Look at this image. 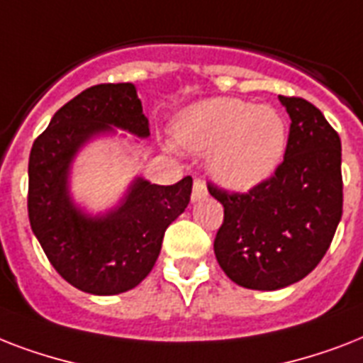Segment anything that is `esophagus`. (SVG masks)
Wrapping results in <instances>:
<instances>
[{
  "mask_svg": "<svg viewBox=\"0 0 363 363\" xmlns=\"http://www.w3.org/2000/svg\"><path fill=\"white\" fill-rule=\"evenodd\" d=\"M207 198V186L201 179H194V190H192V201Z\"/></svg>",
  "mask_w": 363,
  "mask_h": 363,
  "instance_id": "34e87169",
  "label": "esophagus"
}]
</instances>
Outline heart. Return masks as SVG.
<instances>
[{"label": "heart", "instance_id": "b5f03b06", "mask_svg": "<svg viewBox=\"0 0 363 363\" xmlns=\"http://www.w3.org/2000/svg\"><path fill=\"white\" fill-rule=\"evenodd\" d=\"M175 135L196 152L211 150L209 167L230 188H252L275 171L286 145V128L273 107L238 98H215L188 107Z\"/></svg>", "mask_w": 363, "mask_h": 363}]
</instances>
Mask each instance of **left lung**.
<instances>
[{"instance_id":"1","label":"left lung","mask_w":363,"mask_h":363,"mask_svg":"<svg viewBox=\"0 0 363 363\" xmlns=\"http://www.w3.org/2000/svg\"><path fill=\"white\" fill-rule=\"evenodd\" d=\"M279 99L292 122L275 173L248 192L207 182L211 196L224 205L216 259L233 282L250 290H279L309 275L343 216L337 131L307 99Z\"/></svg>"}]
</instances>
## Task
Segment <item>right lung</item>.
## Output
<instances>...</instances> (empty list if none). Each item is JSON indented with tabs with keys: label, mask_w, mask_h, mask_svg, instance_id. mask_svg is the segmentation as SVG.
Wrapping results in <instances>:
<instances>
[{
	"label": "right lung",
	"mask_w": 363,
	"mask_h": 363,
	"mask_svg": "<svg viewBox=\"0 0 363 363\" xmlns=\"http://www.w3.org/2000/svg\"><path fill=\"white\" fill-rule=\"evenodd\" d=\"M111 125L148 135V118L131 82L96 84L67 101L33 141L28 164V216L37 241L62 279L96 296L128 292L150 273L165 230L192 194V177L171 186L137 179L109 215L90 218L75 209L67 194L71 160Z\"/></svg>",
	"instance_id": "add662e5"
}]
</instances>
